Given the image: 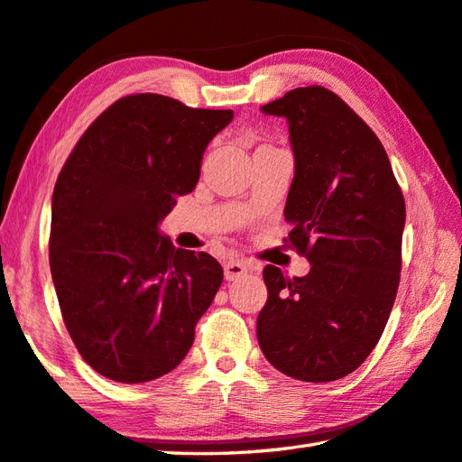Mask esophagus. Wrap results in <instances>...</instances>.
Instances as JSON below:
<instances>
[{"label":"esophagus","mask_w":462,"mask_h":462,"mask_svg":"<svg viewBox=\"0 0 462 462\" xmlns=\"http://www.w3.org/2000/svg\"><path fill=\"white\" fill-rule=\"evenodd\" d=\"M248 264L246 262H240V260H232L228 264H224V276L226 280H238L244 274H248Z\"/></svg>","instance_id":"obj_1"}]
</instances>
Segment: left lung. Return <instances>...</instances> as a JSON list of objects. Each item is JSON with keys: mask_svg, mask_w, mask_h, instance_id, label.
Segmentation results:
<instances>
[{"mask_svg": "<svg viewBox=\"0 0 462 462\" xmlns=\"http://www.w3.org/2000/svg\"><path fill=\"white\" fill-rule=\"evenodd\" d=\"M260 110L288 122L294 178L284 220L310 273L291 280L264 268L258 345L296 381H338L365 363L391 316L404 198L381 140L330 89L296 88Z\"/></svg>", "mask_w": 462, "mask_h": 462, "instance_id": "obj_1", "label": "left lung"}]
</instances>
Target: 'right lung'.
<instances>
[{
  "label": "right lung",
  "mask_w": 462,
  "mask_h": 462,
  "mask_svg": "<svg viewBox=\"0 0 462 462\" xmlns=\"http://www.w3.org/2000/svg\"><path fill=\"white\" fill-rule=\"evenodd\" d=\"M232 110L174 97L117 99L81 135L51 196L50 268L81 358L116 383L174 370L194 342L224 270L171 246L160 222L200 178L202 156Z\"/></svg>",
  "instance_id": "add662e5"
}]
</instances>
